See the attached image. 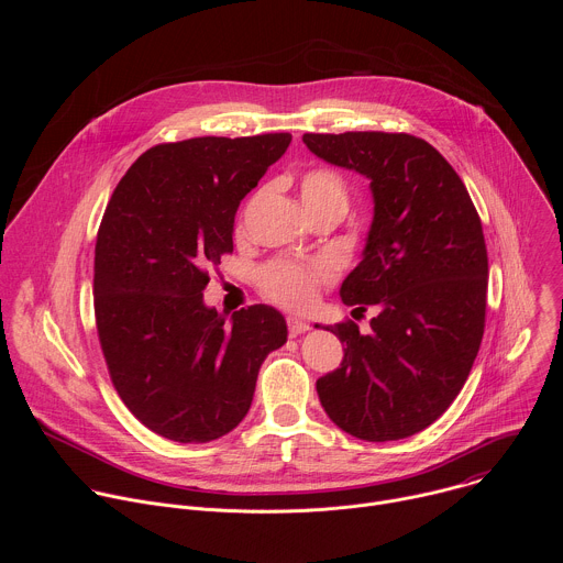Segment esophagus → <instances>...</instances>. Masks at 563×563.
<instances>
[{
    "label": "esophagus",
    "mask_w": 563,
    "mask_h": 563,
    "mask_svg": "<svg viewBox=\"0 0 563 563\" xmlns=\"http://www.w3.org/2000/svg\"><path fill=\"white\" fill-rule=\"evenodd\" d=\"M287 330H289V336H298V334H305L309 330V323H305V320H300L296 316H289L287 318Z\"/></svg>",
    "instance_id": "obj_1"
}]
</instances>
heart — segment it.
Returning a JSON list of instances; mask_svg holds the SVG:
<instances>
[{
    "label": "heart",
    "mask_w": 563,
    "mask_h": 563,
    "mask_svg": "<svg viewBox=\"0 0 563 563\" xmlns=\"http://www.w3.org/2000/svg\"><path fill=\"white\" fill-rule=\"evenodd\" d=\"M300 202L309 216L334 213L341 218L350 205L347 180L332 169H309L298 180ZM334 280V269L328 263L298 265L276 261L261 269L258 283L263 294L287 309H311L318 300L320 287Z\"/></svg>",
    "instance_id": "obj_1"
}]
</instances>
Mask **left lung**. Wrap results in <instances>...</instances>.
Masks as SVG:
<instances>
[{
	"label": "left lung",
	"instance_id": "left-lung-1",
	"mask_svg": "<svg viewBox=\"0 0 563 563\" xmlns=\"http://www.w3.org/2000/svg\"><path fill=\"white\" fill-rule=\"evenodd\" d=\"M307 148L369 180L374 220L341 298L378 311L369 332L328 325L345 345L316 380L320 406L347 434L398 441L456 398L486 328L488 252L481 218L448 159L410 133H305ZM318 328V325H316Z\"/></svg>",
	"mask_w": 563,
	"mask_h": 563
}]
</instances>
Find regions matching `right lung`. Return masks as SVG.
<instances>
[{"label": "right lung", "mask_w": 563, "mask_h": 563, "mask_svg": "<svg viewBox=\"0 0 563 563\" xmlns=\"http://www.w3.org/2000/svg\"><path fill=\"white\" fill-rule=\"evenodd\" d=\"M289 133L191 137L144 151L115 187L96 243L93 305L124 406L151 432L207 443L250 412L287 323L269 305L207 307L209 269L233 252V218Z\"/></svg>", "instance_id": "obj_1"}]
</instances>
